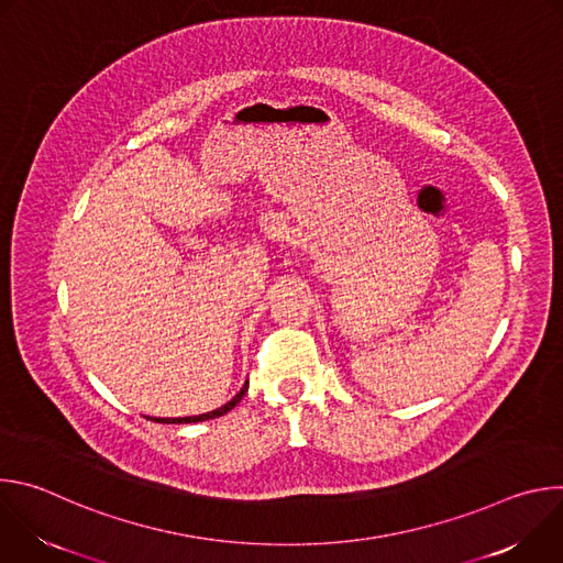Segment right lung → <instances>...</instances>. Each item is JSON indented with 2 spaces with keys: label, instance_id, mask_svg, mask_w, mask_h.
Here are the masks:
<instances>
[{
  "label": "right lung",
  "instance_id": "right-lung-1",
  "mask_svg": "<svg viewBox=\"0 0 563 563\" xmlns=\"http://www.w3.org/2000/svg\"><path fill=\"white\" fill-rule=\"evenodd\" d=\"M250 389V380H245V385L240 387V391L229 400V404H224L222 408H216V410H211V412H205V415H198V417H180V419H153L155 423H200V421H209V419H218V417H222V415H227L229 410H233L238 404H240V398L245 396V391ZM146 419H151V417H146Z\"/></svg>",
  "mask_w": 563,
  "mask_h": 563
}]
</instances>
